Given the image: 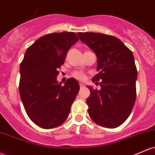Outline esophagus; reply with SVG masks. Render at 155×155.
Here are the masks:
<instances>
[{
  "instance_id": "1",
  "label": "esophagus",
  "mask_w": 155,
  "mask_h": 155,
  "mask_svg": "<svg viewBox=\"0 0 155 155\" xmlns=\"http://www.w3.org/2000/svg\"><path fill=\"white\" fill-rule=\"evenodd\" d=\"M79 86H80V87H81H81H84V84H83L82 82H80V83H79Z\"/></svg>"
}]
</instances>
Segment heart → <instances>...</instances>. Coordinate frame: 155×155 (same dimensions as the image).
I'll return each mask as SVG.
<instances>
[{"label": "heart", "mask_w": 155, "mask_h": 155, "mask_svg": "<svg viewBox=\"0 0 155 155\" xmlns=\"http://www.w3.org/2000/svg\"><path fill=\"white\" fill-rule=\"evenodd\" d=\"M74 76L75 78H76V79H81V80H82V79H84V75L81 72H75V73H74Z\"/></svg>", "instance_id": "obj_1"}]
</instances>
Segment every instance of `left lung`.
Masks as SVG:
<instances>
[{
	"label": "left lung",
	"instance_id": "8db88e82",
	"mask_svg": "<svg viewBox=\"0 0 155 155\" xmlns=\"http://www.w3.org/2000/svg\"><path fill=\"white\" fill-rule=\"evenodd\" d=\"M78 36L96 54L98 73L92 79L100 90L87 86L86 102L92 120L101 127L115 128L130 116L136 98L137 72L132 52L111 35L79 32Z\"/></svg>",
	"mask_w": 155,
	"mask_h": 155
}]
</instances>
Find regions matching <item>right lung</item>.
<instances>
[{
  "label": "right lung",
  "instance_id": "obj_1",
  "mask_svg": "<svg viewBox=\"0 0 155 155\" xmlns=\"http://www.w3.org/2000/svg\"><path fill=\"white\" fill-rule=\"evenodd\" d=\"M79 40L74 32L44 35L27 48L20 63V96L31 120L43 129L63 124L79 91L78 81H57L58 69L68 50Z\"/></svg>",
  "mask_w": 155,
  "mask_h": 155
}]
</instances>
